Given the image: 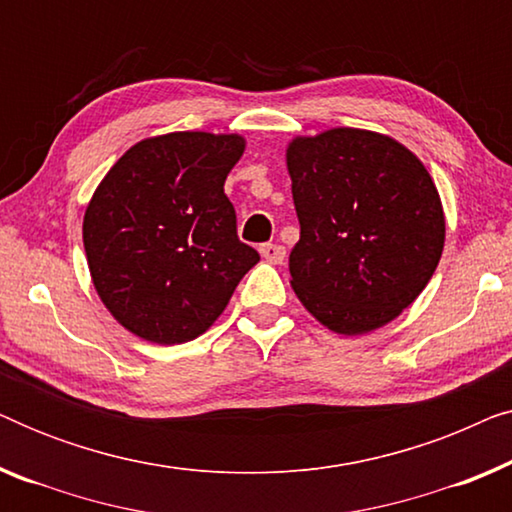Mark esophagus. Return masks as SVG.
I'll return each mask as SVG.
<instances>
[{
    "instance_id": "34e87169",
    "label": "esophagus",
    "mask_w": 512,
    "mask_h": 512,
    "mask_svg": "<svg viewBox=\"0 0 512 512\" xmlns=\"http://www.w3.org/2000/svg\"><path fill=\"white\" fill-rule=\"evenodd\" d=\"M261 256L265 258L268 263H282L286 258V249L282 247V244H263L261 247Z\"/></svg>"
}]
</instances>
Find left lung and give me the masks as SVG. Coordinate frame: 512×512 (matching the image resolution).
Wrapping results in <instances>:
<instances>
[{"mask_svg": "<svg viewBox=\"0 0 512 512\" xmlns=\"http://www.w3.org/2000/svg\"><path fill=\"white\" fill-rule=\"evenodd\" d=\"M300 240L291 286L340 335L394 321L429 284L445 244L438 188L415 153L380 132L331 128L286 149Z\"/></svg>", "mask_w": 512, "mask_h": 512, "instance_id": "8db88e82", "label": "left lung"}]
</instances>
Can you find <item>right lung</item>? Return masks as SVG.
<instances>
[{
    "instance_id": "add662e5",
    "label": "right lung",
    "mask_w": 512,
    "mask_h": 512,
    "mask_svg": "<svg viewBox=\"0 0 512 512\" xmlns=\"http://www.w3.org/2000/svg\"><path fill=\"white\" fill-rule=\"evenodd\" d=\"M244 137L170 132L137 142L95 188L83 247L97 296L137 338L179 345L226 310L261 261L223 193Z\"/></svg>"
}]
</instances>
